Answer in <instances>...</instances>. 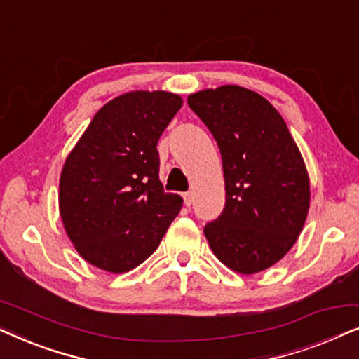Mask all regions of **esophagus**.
I'll return each mask as SVG.
<instances>
[{
  "instance_id": "1",
  "label": "esophagus",
  "mask_w": 359,
  "mask_h": 359,
  "mask_svg": "<svg viewBox=\"0 0 359 359\" xmlns=\"http://www.w3.org/2000/svg\"><path fill=\"white\" fill-rule=\"evenodd\" d=\"M183 198H184V204L186 205H191V204H193V193H184L183 194Z\"/></svg>"
}]
</instances>
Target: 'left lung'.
Masks as SVG:
<instances>
[{"label": "left lung", "mask_w": 359, "mask_h": 359, "mask_svg": "<svg viewBox=\"0 0 359 359\" xmlns=\"http://www.w3.org/2000/svg\"><path fill=\"white\" fill-rule=\"evenodd\" d=\"M222 155L225 208L204 227L215 257L240 274L278 263L306 224V163L274 106L258 93L224 85L188 96Z\"/></svg>", "instance_id": "left-lung-1"}]
</instances>
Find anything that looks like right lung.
I'll use <instances>...</instances> for the list:
<instances>
[{"mask_svg":"<svg viewBox=\"0 0 359 359\" xmlns=\"http://www.w3.org/2000/svg\"><path fill=\"white\" fill-rule=\"evenodd\" d=\"M168 91H130L106 102L68 154L58 209L76 252L119 274L144 263L180 214L183 198L158 178L160 135L180 107Z\"/></svg>","mask_w":359,"mask_h":359,"instance_id":"add662e5","label":"right lung"}]
</instances>
